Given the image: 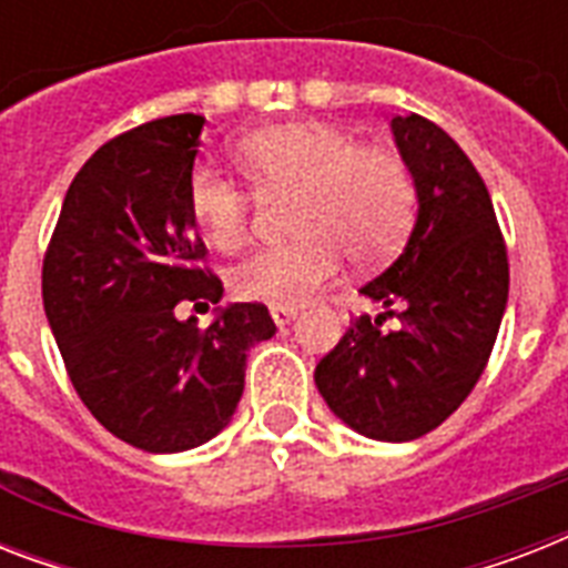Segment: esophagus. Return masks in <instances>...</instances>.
Here are the masks:
<instances>
[{"label":"esophagus","instance_id":"esophagus-1","mask_svg":"<svg viewBox=\"0 0 568 568\" xmlns=\"http://www.w3.org/2000/svg\"><path fill=\"white\" fill-rule=\"evenodd\" d=\"M297 306H288V303H274L271 306V318H274L276 327H285V324H292L294 318H297Z\"/></svg>","mask_w":568,"mask_h":568}]
</instances>
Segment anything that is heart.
Listing matches in <instances>:
<instances>
[{
  "instance_id": "b5f03b06",
  "label": "heart",
  "mask_w": 568,
  "mask_h": 568,
  "mask_svg": "<svg viewBox=\"0 0 568 568\" xmlns=\"http://www.w3.org/2000/svg\"><path fill=\"white\" fill-rule=\"evenodd\" d=\"M239 159L262 194L297 191L294 235L283 247L244 258L230 274L241 301L303 303L333 280L345 253L359 265L392 256L413 221L415 189L400 155L363 146L336 123H292L253 132ZM185 203L194 226L221 253L250 241V194L217 168L189 173Z\"/></svg>"
}]
</instances>
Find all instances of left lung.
I'll list each match as a JSON object with an SVG mask.
<instances>
[{"label": "left lung", "mask_w": 568, "mask_h": 568, "mask_svg": "<svg viewBox=\"0 0 568 568\" xmlns=\"http://www.w3.org/2000/svg\"><path fill=\"white\" fill-rule=\"evenodd\" d=\"M413 173L418 214L404 253L359 294L377 318L351 321L315 368L333 413L379 442L439 427L484 374L510 292V265L493 200L454 138L422 114L392 118ZM397 317L386 331L382 321Z\"/></svg>", "instance_id": "left-lung-1"}]
</instances>
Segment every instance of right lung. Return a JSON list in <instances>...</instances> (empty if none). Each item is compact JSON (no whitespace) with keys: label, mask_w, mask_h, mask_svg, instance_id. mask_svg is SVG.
Segmentation results:
<instances>
[{"label":"right lung","mask_w":568,"mask_h":568,"mask_svg":"<svg viewBox=\"0 0 568 568\" xmlns=\"http://www.w3.org/2000/svg\"><path fill=\"white\" fill-rule=\"evenodd\" d=\"M205 118L173 114L111 138L70 182L43 256V310L91 415L150 454L196 448L230 424L247 351L276 333L262 303L217 306L209 327L180 303L223 297L200 267L185 203Z\"/></svg>","instance_id":"obj_1"}]
</instances>
